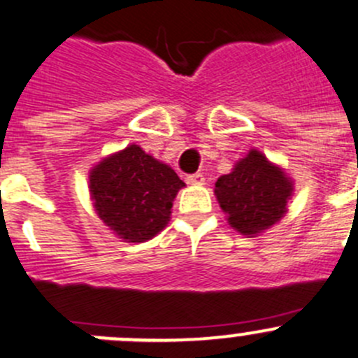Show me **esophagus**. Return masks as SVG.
<instances>
[{
	"instance_id": "1",
	"label": "esophagus",
	"mask_w": 358,
	"mask_h": 358,
	"mask_svg": "<svg viewBox=\"0 0 358 358\" xmlns=\"http://www.w3.org/2000/svg\"><path fill=\"white\" fill-rule=\"evenodd\" d=\"M187 182L192 183V185H203V182H204L203 173H194V175H189L187 176Z\"/></svg>"
}]
</instances>
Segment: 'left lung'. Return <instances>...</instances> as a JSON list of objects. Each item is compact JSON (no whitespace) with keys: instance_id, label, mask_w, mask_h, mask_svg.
<instances>
[{"instance_id":"1","label":"left lung","mask_w":358,"mask_h":358,"mask_svg":"<svg viewBox=\"0 0 358 358\" xmlns=\"http://www.w3.org/2000/svg\"><path fill=\"white\" fill-rule=\"evenodd\" d=\"M292 192V178L255 148L215 183V196L227 222L245 236L275 225L287 213Z\"/></svg>"}]
</instances>
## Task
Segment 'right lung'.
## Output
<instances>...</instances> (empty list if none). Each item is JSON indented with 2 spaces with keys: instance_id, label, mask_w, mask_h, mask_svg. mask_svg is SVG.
<instances>
[{
  "instance_id": "obj_1",
  "label": "right lung",
  "mask_w": 358,
  "mask_h": 358,
  "mask_svg": "<svg viewBox=\"0 0 358 358\" xmlns=\"http://www.w3.org/2000/svg\"><path fill=\"white\" fill-rule=\"evenodd\" d=\"M185 183L138 145L108 155L89 173V190L103 224L127 243H143L168 225Z\"/></svg>"
}]
</instances>
